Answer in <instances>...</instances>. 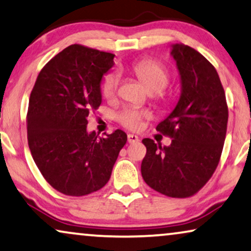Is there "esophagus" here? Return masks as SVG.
<instances>
[{"instance_id": "obj_1", "label": "esophagus", "mask_w": 251, "mask_h": 251, "mask_svg": "<svg viewBox=\"0 0 251 251\" xmlns=\"http://www.w3.org/2000/svg\"><path fill=\"white\" fill-rule=\"evenodd\" d=\"M139 142V138L137 137L136 135H132V133H129L128 135V143L129 144H135V143H138Z\"/></svg>"}]
</instances>
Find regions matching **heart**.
I'll use <instances>...</instances> for the list:
<instances>
[{"mask_svg":"<svg viewBox=\"0 0 251 251\" xmlns=\"http://www.w3.org/2000/svg\"><path fill=\"white\" fill-rule=\"evenodd\" d=\"M133 73L142 81L150 92H154L156 99L163 100L166 98L163 89L170 82V72L166 65L154 59H143L132 65ZM120 85L119 71L113 70L105 75L101 83L102 94L106 98H113L118 92ZM152 113L147 109L125 108L116 116L120 125L130 130L142 129L144 120L150 119Z\"/></svg>","mask_w":251,"mask_h":251,"instance_id":"heart-1","label":"heart"}]
</instances>
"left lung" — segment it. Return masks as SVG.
Wrapping results in <instances>:
<instances>
[{
  "label": "left lung",
  "mask_w": 251,
  "mask_h": 251,
  "mask_svg": "<svg viewBox=\"0 0 251 251\" xmlns=\"http://www.w3.org/2000/svg\"><path fill=\"white\" fill-rule=\"evenodd\" d=\"M173 56L181 78V96L156 130L173 139L161 146L143 139L142 176L154 191L170 198L197 194L221 160L228 120L225 91L217 71L193 48L175 44Z\"/></svg>",
  "instance_id": "obj_1"
}]
</instances>
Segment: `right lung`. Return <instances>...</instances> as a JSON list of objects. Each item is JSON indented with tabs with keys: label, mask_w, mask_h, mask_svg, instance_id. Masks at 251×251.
<instances>
[{
	"label": "right lung",
	"mask_w": 251,
	"mask_h": 251,
	"mask_svg": "<svg viewBox=\"0 0 251 251\" xmlns=\"http://www.w3.org/2000/svg\"><path fill=\"white\" fill-rule=\"evenodd\" d=\"M114 54L72 44L41 70L30 92L27 140L33 160L60 193L83 197L107 184L126 133H88V118L101 104L100 81Z\"/></svg>",
	"instance_id": "right-lung-1"
}]
</instances>
